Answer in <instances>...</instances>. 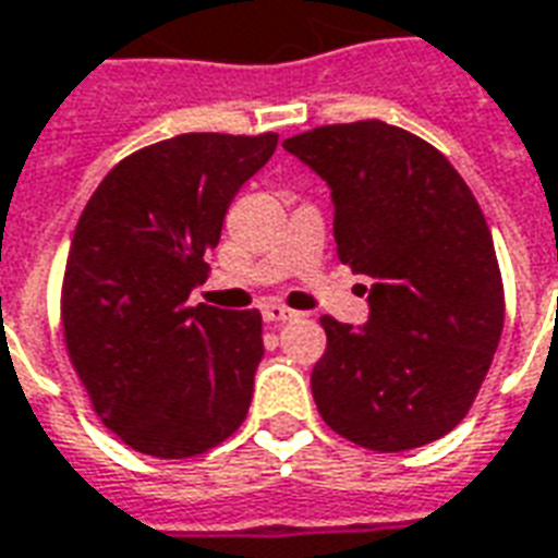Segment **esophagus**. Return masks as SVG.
<instances>
[{"label": "esophagus", "instance_id": "esophagus-1", "mask_svg": "<svg viewBox=\"0 0 558 558\" xmlns=\"http://www.w3.org/2000/svg\"><path fill=\"white\" fill-rule=\"evenodd\" d=\"M299 313L290 311V307H283V304H278V301H268V304H263V319L266 322H290L295 319Z\"/></svg>", "mask_w": 558, "mask_h": 558}]
</instances>
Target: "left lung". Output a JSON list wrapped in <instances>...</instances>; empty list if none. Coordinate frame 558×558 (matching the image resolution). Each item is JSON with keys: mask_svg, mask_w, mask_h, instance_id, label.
<instances>
[{"mask_svg": "<svg viewBox=\"0 0 558 558\" xmlns=\"http://www.w3.org/2000/svg\"><path fill=\"white\" fill-rule=\"evenodd\" d=\"M283 147L328 183L337 254L373 278L363 325L322 316V420L375 452L426 447L464 420L502 333L488 221L447 156L390 123H333Z\"/></svg>", "mask_w": 558, "mask_h": 558, "instance_id": "1", "label": "left lung"}]
</instances>
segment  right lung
Instances as JSON below:
<instances>
[{
  "mask_svg": "<svg viewBox=\"0 0 558 558\" xmlns=\"http://www.w3.org/2000/svg\"><path fill=\"white\" fill-rule=\"evenodd\" d=\"M275 132H185L111 168L70 245L61 325L90 405L123 444L189 458L242 426L263 361L257 311L189 307L227 206Z\"/></svg>",
  "mask_w": 558,
  "mask_h": 558,
  "instance_id": "1",
  "label": "right lung"
}]
</instances>
